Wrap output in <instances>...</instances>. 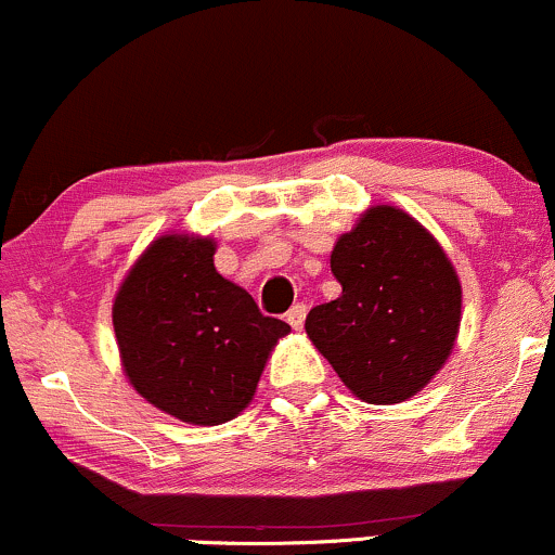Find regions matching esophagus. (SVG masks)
<instances>
[{"mask_svg":"<svg viewBox=\"0 0 555 555\" xmlns=\"http://www.w3.org/2000/svg\"><path fill=\"white\" fill-rule=\"evenodd\" d=\"M306 315H308V306H302V302H297V306L289 308L287 324H289L292 328H302V324H306Z\"/></svg>","mask_w":555,"mask_h":555,"instance_id":"34e87169","label":"esophagus"}]
</instances>
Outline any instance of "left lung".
<instances>
[{"mask_svg":"<svg viewBox=\"0 0 555 555\" xmlns=\"http://www.w3.org/2000/svg\"><path fill=\"white\" fill-rule=\"evenodd\" d=\"M337 300L315 306L306 332L356 398L403 403L446 366L461 326V282L416 218L374 205L332 249Z\"/></svg>","mask_w":555,"mask_h":555,"instance_id":"left-lung-1","label":"left lung"}]
</instances>
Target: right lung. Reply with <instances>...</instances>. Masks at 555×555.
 I'll return each mask as SVG.
<instances>
[{"label": "right lung", "mask_w": 555, "mask_h": 555, "mask_svg": "<svg viewBox=\"0 0 555 555\" xmlns=\"http://www.w3.org/2000/svg\"><path fill=\"white\" fill-rule=\"evenodd\" d=\"M210 236L163 234L139 255L113 302L126 376L186 424L216 426L245 411L289 324L212 266Z\"/></svg>", "instance_id": "obj_1"}]
</instances>
